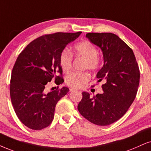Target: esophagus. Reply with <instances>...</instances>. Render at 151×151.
I'll return each instance as SVG.
<instances>
[{
    "instance_id": "esophagus-1",
    "label": "esophagus",
    "mask_w": 151,
    "mask_h": 151,
    "mask_svg": "<svg viewBox=\"0 0 151 151\" xmlns=\"http://www.w3.org/2000/svg\"><path fill=\"white\" fill-rule=\"evenodd\" d=\"M76 91V89L73 88H70V92H72V91Z\"/></svg>"
}]
</instances>
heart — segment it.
Masks as SVG:
<instances>
[{
	"label": "heart",
	"mask_w": 151,
	"mask_h": 151,
	"mask_svg": "<svg viewBox=\"0 0 151 151\" xmlns=\"http://www.w3.org/2000/svg\"><path fill=\"white\" fill-rule=\"evenodd\" d=\"M76 56L86 60L85 68L92 70L98 69L101 65V59L98 56V49L91 42L85 40L74 45ZM59 63L62 69L68 71L72 68V55L68 49H65L60 53ZM91 79V75L86 72H73L65 77L67 85L74 88H83Z\"/></svg>",
	"instance_id": "b5f03b06"
}]
</instances>
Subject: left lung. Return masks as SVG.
I'll use <instances>...</instances> for the list:
<instances>
[{"label":"left lung","instance_id":"obj_1","mask_svg":"<svg viewBox=\"0 0 151 151\" xmlns=\"http://www.w3.org/2000/svg\"><path fill=\"white\" fill-rule=\"evenodd\" d=\"M86 37L103 53L104 65L97 74L98 81L104 80L102 94L91 96L82 93L78 110L93 124L106 126L119 120L136 98L140 72L132 49L111 33H89Z\"/></svg>","mask_w":151,"mask_h":151}]
</instances>
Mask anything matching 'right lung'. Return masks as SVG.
Returning <instances> with one entry per match:
<instances>
[{"label":"right lung","instance_id":"obj_1","mask_svg":"<svg viewBox=\"0 0 151 151\" xmlns=\"http://www.w3.org/2000/svg\"><path fill=\"white\" fill-rule=\"evenodd\" d=\"M81 33H56L40 36L19 55L12 69L9 93L17 117L28 128L40 130L52 122L57 102L69 88L58 86L47 93L46 87L53 79L57 85L63 83L60 53Z\"/></svg>","mask_w":151,"mask_h":151}]
</instances>
